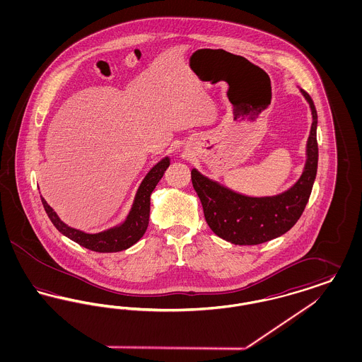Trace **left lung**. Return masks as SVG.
<instances>
[{
	"label": "left lung",
	"instance_id": "obj_1",
	"mask_svg": "<svg viewBox=\"0 0 362 362\" xmlns=\"http://www.w3.org/2000/svg\"><path fill=\"white\" fill-rule=\"evenodd\" d=\"M301 93L310 103L313 121L305 168L292 189L276 197L252 198L220 186L197 170L191 171V182L201 199L207 225L221 239L239 245H257L286 233L301 217L316 177L319 156L316 108L310 95L303 89Z\"/></svg>",
	"mask_w": 362,
	"mask_h": 362
}]
</instances>
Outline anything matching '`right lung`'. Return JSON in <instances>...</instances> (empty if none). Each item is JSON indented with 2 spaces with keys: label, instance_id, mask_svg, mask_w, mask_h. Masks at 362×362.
Instances as JSON below:
<instances>
[{
  "label": "right lung",
  "instance_id": "right-lung-1",
  "mask_svg": "<svg viewBox=\"0 0 362 362\" xmlns=\"http://www.w3.org/2000/svg\"><path fill=\"white\" fill-rule=\"evenodd\" d=\"M170 165V158L165 157L161 161H158L155 167L148 173L145 179L142 180L141 186L137 191L136 199L133 207L126 218V221L119 226L111 228L108 230H104L100 233L89 235L81 230H77L74 228H70L65 223L59 220L57 213L52 207L47 205V202L42 198L43 207L52 220L54 226L70 240L76 241L77 244L86 247L95 252H118L123 251L133 244H136L145 233L148 224H149V213H151V194L155 189L156 185L163 177L164 171Z\"/></svg>",
  "mask_w": 362,
  "mask_h": 362
}]
</instances>
